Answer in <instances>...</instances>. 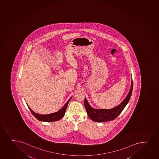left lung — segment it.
<instances>
[{"label": "left lung", "instance_id": "left-lung-1", "mask_svg": "<svg viewBox=\"0 0 159 159\" xmlns=\"http://www.w3.org/2000/svg\"><path fill=\"white\" fill-rule=\"evenodd\" d=\"M133 89V81H131L130 90L127 97L123 100L120 105L117 106L114 108L111 109H95L90 107L87 102L86 98H85V107L88 115L92 120L95 122H106L112 120L116 118L121 112H122L124 108L127 105L130 99Z\"/></svg>", "mask_w": 159, "mask_h": 159}]
</instances>
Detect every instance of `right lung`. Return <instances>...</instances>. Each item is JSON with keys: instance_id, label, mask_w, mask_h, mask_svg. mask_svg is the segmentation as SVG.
<instances>
[{"instance_id": "obj_1", "label": "right lung", "mask_w": 159, "mask_h": 159, "mask_svg": "<svg viewBox=\"0 0 159 159\" xmlns=\"http://www.w3.org/2000/svg\"><path fill=\"white\" fill-rule=\"evenodd\" d=\"M72 98V97H71L69 99L67 102L65 104V105L64 106L60 111L54 112V113H52V114H48V115H40V114H37L34 112V111H32L29 106L28 108L32 115L39 120L45 121V122H52V121H58L63 118L65 115L67 105Z\"/></svg>"}]
</instances>
